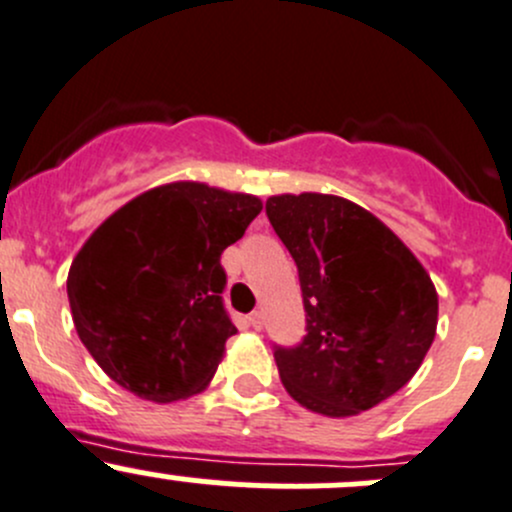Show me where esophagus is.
Listing matches in <instances>:
<instances>
[{"instance_id":"esophagus-1","label":"esophagus","mask_w":512,"mask_h":512,"mask_svg":"<svg viewBox=\"0 0 512 512\" xmlns=\"http://www.w3.org/2000/svg\"><path fill=\"white\" fill-rule=\"evenodd\" d=\"M247 324H250L252 329H262V314L260 312H252L250 317H247Z\"/></svg>"}]
</instances>
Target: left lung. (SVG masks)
<instances>
[{
	"label": "left lung",
	"mask_w": 512,
	"mask_h": 512,
	"mask_svg": "<svg viewBox=\"0 0 512 512\" xmlns=\"http://www.w3.org/2000/svg\"><path fill=\"white\" fill-rule=\"evenodd\" d=\"M267 218L299 272L307 334L275 347L287 394L329 418L374 409L431 349L438 294L414 252L339 195H272Z\"/></svg>",
	"instance_id": "8db88e82"
}]
</instances>
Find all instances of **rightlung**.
Returning <instances> with one entry per match:
<instances>
[{"label": "right lung", "mask_w": 512, "mask_h": 512, "mask_svg": "<svg viewBox=\"0 0 512 512\" xmlns=\"http://www.w3.org/2000/svg\"><path fill=\"white\" fill-rule=\"evenodd\" d=\"M262 200L178 180L128 200L91 232L66 280L71 317L96 364L131 394L173 404L200 394L237 332L220 255Z\"/></svg>", "instance_id": "1"}]
</instances>
